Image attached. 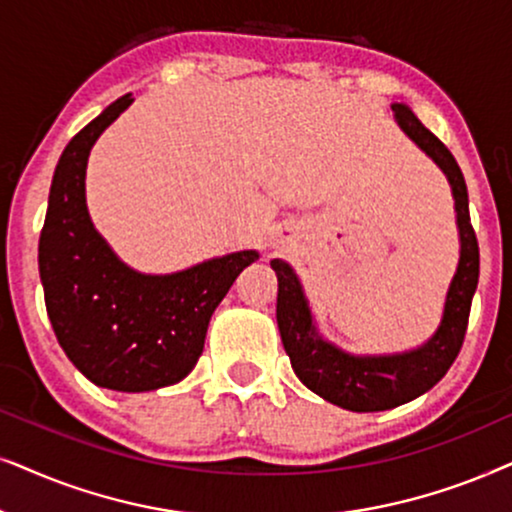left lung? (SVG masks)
<instances>
[{
    "label": "left lung",
    "mask_w": 512,
    "mask_h": 512,
    "mask_svg": "<svg viewBox=\"0 0 512 512\" xmlns=\"http://www.w3.org/2000/svg\"><path fill=\"white\" fill-rule=\"evenodd\" d=\"M395 124L445 173L454 196L459 229V264L447 288L438 330L417 349L379 356H356L320 335L309 299L295 269L271 260L278 278L276 320L283 349L299 381L327 403L351 412H384L410 403L438 384L459 356L468 327L470 302L480 276V250L468 213V189L452 152L414 117L403 102H393Z\"/></svg>",
    "instance_id": "8db88e82"
}]
</instances>
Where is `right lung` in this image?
Segmentation results:
<instances>
[{
	"mask_svg": "<svg viewBox=\"0 0 512 512\" xmlns=\"http://www.w3.org/2000/svg\"><path fill=\"white\" fill-rule=\"evenodd\" d=\"M131 102V93L114 100L60 154L39 236V276L72 365L95 386L145 393L194 370L210 316L260 252H229L175 274H142L119 260L88 215L86 166L95 140Z\"/></svg>",
	"mask_w": 512,
	"mask_h": 512,
	"instance_id": "right-lung-1",
	"label": "right lung"
}]
</instances>
